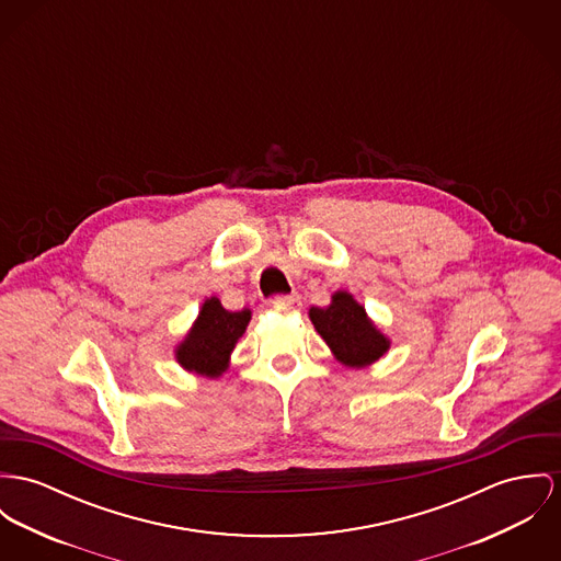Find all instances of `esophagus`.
Segmentation results:
<instances>
[{"label": "esophagus", "mask_w": 561, "mask_h": 561, "mask_svg": "<svg viewBox=\"0 0 561 561\" xmlns=\"http://www.w3.org/2000/svg\"><path fill=\"white\" fill-rule=\"evenodd\" d=\"M275 302L284 309H295V307L301 305V299H299V295H284V297H277Z\"/></svg>", "instance_id": "obj_1"}]
</instances>
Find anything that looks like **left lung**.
I'll return each mask as SVG.
<instances>
[{
  "label": "left lung",
  "instance_id": "obj_1",
  "mask_svg": "<svg viewBox=\"0 0 561 561\" xmlns=\"http://www.w3.org/2000/svg\"><path fill=\"white\" fill-rule=\"evenodd\" d=\"M309 320L345 367H367L390 347L388 337L376 329L365 307L345 290H337L329 307H311Z\"/></svg>",
  "mask_w": 561,
  "mask_h": 561
}]
</instances>
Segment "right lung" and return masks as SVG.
Returning <instances> with one entry per match:
<instances>
[{
    "label": "right lung",
    "instance_id": "right-lung-1",
    "mask_svg": "<svg viewBox=\"0 0 561 561\" xmlns=\"http://www.w3.org/2000/svg\"><path fill=\"white\" fill-rule=\"evenodd\" d=\"M250 309L228 311L217 297L207 299L190 333L174 350L176 363L196 376H221L228 367L230 352L250 324Z\"/></svg>",
    "mask_w": 561,
    "mask_h": 561
}]
</instances>
